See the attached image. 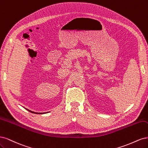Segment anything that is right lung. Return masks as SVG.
<instances>
[{
    "instance_id": "add662e5",
    "label": "right lung",
    "mask_w": 148,
    "mask_h": 148,
    "mask_svg": "<svg viewBox=\"0 0 148 148\" xmlns=\"http://www.w3.org/2000/svg\"><path fill=\"white\" fill-rule=\"evenodd\" d=\"M25 109H26V108H25ZM27 109V110L28 111H29V112H32V113H34V114H44V113H46V112H33V111H30V110H29V109Z\"/></svg>"
}]
</instances>
